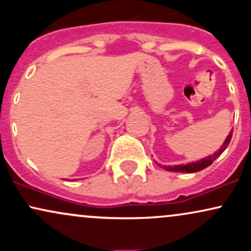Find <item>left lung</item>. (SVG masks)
Masks as SVG:
<instances>
[{
    "instance_id": "8db88e82",
    "label": "left lung",
    "mask_w": 251,
    "mask_h": 251,
    "mask_svg": "<svg viewBox=\"0 0 251 251\" xmlns=\"http://www.w3.org/2000/svg\"><path fill=\"white\" fill-rule=\"evenodd\" d=\"M231 137H232V131H230L229 135H227L226 139L224 140L223 145L221 146L220 150H217L214 154L208 155V157L203 158V159L198 160V162L189 163V164H185V165H184V164H181V165H175V166H166V165L162 166L160 164L159 165L165 170H168V171H172V172H186V174H194V172L201 171V170L208 168V166L211 165V164L214 163L222 153H223L224 150H226L227 148V145H229L230 140H231Z\"/></svg>"
}]
</instances>
